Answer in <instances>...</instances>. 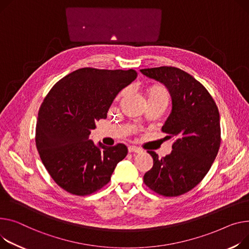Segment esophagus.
I'll return each instance as SVG.
<instances>
[{"instance_id": "esophagus-1", "label": "esophagus", "mask_w": 249, "mask_h": 249, "mask_svg": "<svg viewBox=\"0 0 249 249\" xmlns=\"http://www.w3.org/2000/svg\"><path fill=\"white\" fill-rule=\"evenodd\" d=\"M128 151H129L130 153H133V152H135V153H141V152H142V149L139 148V147H137V146H129V147H128Z\"/></svg>"}]
</instances>
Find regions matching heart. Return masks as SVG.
I'll use <instances>...</instances> for the list:
<instances>
[{
	"instance_id": "b5f03b06",
	"label": "heart",
	"mask_w": 249,
	"mask_h": 249,
	"mask_svg": "<svg viewBox=\"0 0 249 249\" xmlns=\"http://www.w3.org/2000/svg\"><path fill=\"white\" fill-rule=\"evenodd\" d=\"M145 95H146L147 100H162L164 102H166L167 104L170 99L168 90L160 84H154L152 86H149L145 90ZM122 94H120L117 97V100H119Z\"/></svg>"
}]
</instances>
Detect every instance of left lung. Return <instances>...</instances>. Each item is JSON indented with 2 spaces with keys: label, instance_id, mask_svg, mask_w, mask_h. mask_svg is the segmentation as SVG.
<instances>
[{
  "label": "left lung",
  "instance_id": "1",
  "mask_svg": "<svg viewBox=\"0 0 249 249\" xmlns=\"http://www.w3.org/2000/svg\"><path fill=\"white\" fill-rule=\"evenodd\" d=\"M169 90L172 109L162 126L173 150L153 158V167L145 173L144 183L163 196H179L194 188L209 171L220 147L218 108L205 87L183 70L175 67L142 69Z\"/></svg>",
  "mask_w": 249,
  "mask_h": 249
}]
</instances>
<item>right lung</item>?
I'll use <instances>...</instances> for the list:
<instances>
[{
    "label": "right lung",
    "instance_id": "1",
    "mask_svg": "<svg viewBox=\"0 0 249 249\" xmlns=\"http://www.w3.org/2000/svg\"><path fill=\"white\" fill-rule=\"evenodd\" d=\"M137 77L134 70L82 68L65 76L50 90L40 107L36 146L56 183L79 196L92 194L110 181L128 149L90 140L96 121L106 119L118 93Z\"/></svg>",
    "mask_w": 249,
    "mask_h": 249
}]
</instances>
